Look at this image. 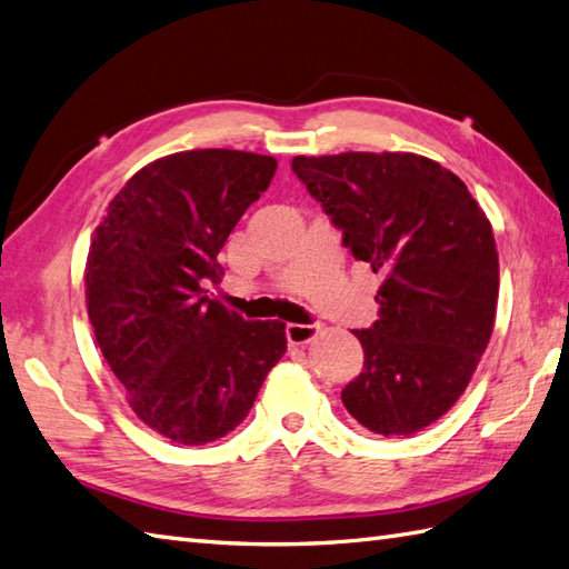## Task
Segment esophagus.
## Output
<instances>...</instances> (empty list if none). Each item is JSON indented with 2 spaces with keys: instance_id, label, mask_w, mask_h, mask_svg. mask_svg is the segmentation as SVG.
Instances as JSON below:
<instances>
[{
  "instance_id": "obj_1",
  "label": "esophagus",
  "mask_w": 569,
  "mask_h": 569,
  "mask_svg": "<svg viewBox=\"0 0 569 569\" xmlns=\"http://www.w3.org/2000/svg\"><path fill=\"white\" fill-rule=\"evenodd\" d=\"M320 332V325H286V337H288V345H308V341L315 339V335Z\"/></svg>"
}]
</instances>
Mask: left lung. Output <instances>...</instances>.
Segmentation results:
<instances>
[{
	"instance_id": "1",
	"label": "left lung",
	"mask_w": 569,
	"mask_h": 569,
	"mask_svg": "<svg viewBox=\"0 0 569 569\" xmlns=\"http://www.w3.org/2000/svg\"><path fill=\"white\" fill-rule=\"evenodd\" d=\"M296 177L382 276L378 320L356 329L363 371L341 390L380 436H412L466 392L490 345L499 257L492 224L453 171L412 152L293 157Z\"/></svg>"
}]
</instances>
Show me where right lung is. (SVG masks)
<instances>
[{"label": "right lung", "instance_id": "obj_1", "mask_svg": "<svg viewBox=\"0 0 569 569\" xmlns=\"http://www.w3.org/2000/svg\"><path fill=\"white\" fill-rule=\"evenodd\" d=\"M273 171V157L242 150L167 154L126 181L91 237L97 345L138 419L174 443L240 427L286 353L283 322H247L206 296L222 244Z\"/></svg>", "mask_w": 569, "mask_h": 569}]
</instances>
